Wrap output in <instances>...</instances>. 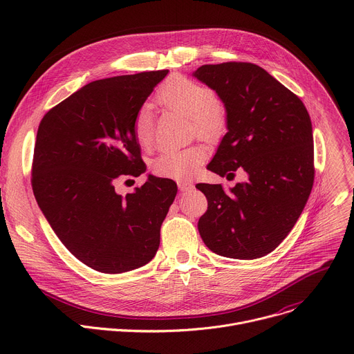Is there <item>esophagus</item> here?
Masks as SVG:
<instances>
[{
    "label": "esophagus",
    "mask_w": 354,
    "mask_h": 354,
    "mask_svg": "<svg viewBox=\"0 0 354 354\" xmlns=\"http://www.w3.org/2000/svg\"><path fill=\"white\" fill-rule=\"evenodd\" d=\"M178 187H179L180 192H189V190H192L194 186H193V183L189 182V180H179V182H178Z\"/></svg>",
    "instance_id": "esophagus-1"
}]
</instances>
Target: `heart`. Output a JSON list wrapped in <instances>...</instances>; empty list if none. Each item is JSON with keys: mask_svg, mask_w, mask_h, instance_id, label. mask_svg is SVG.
<instances>
[{"mask_svg": "<svg viewBox=\"0 0 354 354\" xmlns=\"http://www.w3.org/2000/svg\"><path fill=\"white\" fill-rule=\"evenodd\" d=\"M160 102L171 111L190 118L194 130L206 138L216 137L225 124V113L216 100L214 92L189 78L171 77L158 93ZM136 141L147 147L153 141L154 123L153 115L142 106L133 122ZM207 151L203 145L192 144L182 148H165L149 161V169L161 178L183 179L192 175L205 161Z\"/></svg>", "mask_w": 354, "mask_h": 354, "instance_id": "heart-1", "label": "heart"}]
</instances>
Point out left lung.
<instances>
[{
    "label": "left lung",
    "instance_id": "8db88e82",
    "mask_svg": "<svg viewBox=\"0 0 354 354\" xmlns=\"http://www.w3.org/2000/svg\"><path fill=\"white\" fill-rule=\"evenodd\" d=\"M193 77L216 91L225 108L227 133L207 169L245 182L198 183L207 212L198 218L201 239L214 254L258 259L274 250L304 210L314 183V138L301 99L250 63L205 64Z\"/></svg>",
    "mask_w": 354,
    "mask_h": 354
}]
</instances>
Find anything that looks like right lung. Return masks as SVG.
Wrapping results in <instances>:
<instances>
[{"instance_id":"add662e5","label":"right lung","mask_w":354,"mask_h":354,"mask_svg":"<svg viewBox=\"0 0 354 354\" xmlns=\"http://www.w3.org/2000/svg\"><path fill=\"white\" fill-rule=\"evenodd\" d=\"M168 70L97 80L80 88L41 119L33 154L32 187L59 239L86 266L124 273L157 254L160 230L178 187L148 175L122 196V175L147 167L133 122Z\"/></svg>"}]
</instances>
